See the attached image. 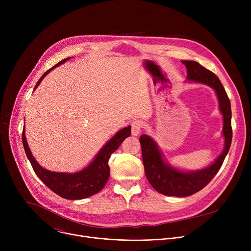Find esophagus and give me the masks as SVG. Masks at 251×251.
Returning a JSON list of instances; mask_svg holds the SVG:
<instances>
[{"label": "esophagus", "instance_id": "esophagus-1", "mask_svg": "<svg viewBox=\"0 0 251 251\" xmlns=\"http://www.w3.org/2000/svg\"><path fill=\"white\" fill-rule=\"evenodd\" d=\"M132 126V135L134 136H137L141 133V130H142V127H143V123L140 121V120H135L132 122L131 124Z\"/></svg>", "mask_w": 251, "mask_h": 251}]
</instances>
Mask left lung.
I'll use <instances>...</instances> for the list:
<instances>
[{"label": "left lung", "mask_w": 251, "mask_h": 251, "mask_svg": "<svg viewBox=\"0 0 251 251\" xmlns=\"http://www.w3.org/2000/svg\"><path fill=\"white\" fill-rule=\"evenodd\" d=\"M182 62L187 67L188 80L206 84L216 91L220 109L224 117L223 134L225 137V148L222 154L208 167L199 171L184 172L165 162L157 143L151 137L148 135L140 137L143 164L147 180L160 194L180 198L198 193L212 180L228 153L232 139L230 101L221 80L210 70L194 60H183Z\"/></svg>", "instance_id": "left-lung-1"}]
</instances>
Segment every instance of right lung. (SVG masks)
Returning a JSON list of instances; mask_svg holds the SVG:
<instances>
[{
    "mask_svg": "<svg viewBox=\"0 0 251 251\" xmlns=\"http://www.w3.org/2000/svg\"><path fill=\"white\" fill-rule=\"evenodd\" d=\"M70 57L62 59L56 63L53 67L50 68L43 75L38 81L34 89L37 88L44 77L50 73L56 66L64 63ZM33 89V90H34ZM131 135V126L125 127L118 131L106 144L101 148L93 161L83 170L69 174V173H57L44 169L37 161L34 160L25 135V127L23 130V144L27 159L29 160L31 167L42 182L49 187L52 192L61 198L67 200H81L93 196L100 192L109 178L110 168L108 161L112 153L121 145V143Z\"/></svg>",
    "mask_w": 251,
    "mask_h": 251,
    "instance_id": "obj_1",
    "label": "right lung"
}]
</instances>
